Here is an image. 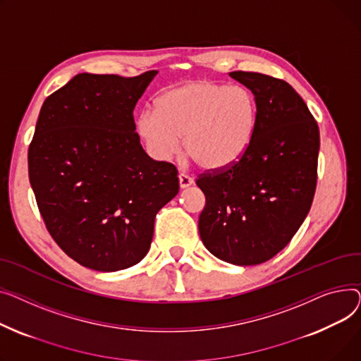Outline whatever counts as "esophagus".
<instances>
[{
	"label": "esophagus",
	"instance_id": "esophagus-1",
	"mask_svg": "<svg viewBox=\"0 0 361 361\" xmlns=\"http://www.w3.org/2000/svg\"><path fill=\"white\" fill-rule=\"evenodd\" d=\"M178 178H179V186L183 189V188H188V186H190L194 183V179L190 178V176H188V175H185V173H179L178 175Z\"/></svg>",
	"mask_w": 361,
	"mask_h": 361
}]
</instances>
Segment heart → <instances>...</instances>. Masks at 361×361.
<instances>
[{"label": "heart", "instance_id": "1", "mask_svg": "<svg viewBox=\"0 0 361 361\" xmlns=\"http://www.w3.org/2000/svg\"><path fill=\"white\" fill-rule=\"evenodd\" d=\"M156 112L144 111L137 128L148 152L171 159L179 138L188 159L204 171H224L247 152L258 119L255 94L242 86L208 80L188 81L156 100Z\"/></svg>", "mask_w": 361, "mask_h": 361}]
</instances>
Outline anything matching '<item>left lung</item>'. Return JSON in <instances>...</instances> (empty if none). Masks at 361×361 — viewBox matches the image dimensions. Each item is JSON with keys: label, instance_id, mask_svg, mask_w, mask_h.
I'll use <instances>...</instances> for the list:
<instances>
[{"label": "left lung", "instance_id": "1", "mask_svg": "<svg viewBox=\"0 0 361 361\" xmlns=\"http://www.w3.org/2000/svg\"><path fill=\"white\" fill-rule=\"evenodd\" d=\"M257 97L258 119L245 156L198 176L205 195L198 228L204 246L233 265L262 264L287 246L316 190L319 128L284 80L233 71Z\"/></svg>", "mask_w": 361, "mask_h": 361}]
</instances>
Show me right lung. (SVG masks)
<instances>
[{
    "label": "right lung",
    "mask_w": 361,
    "mask_h": 361,
    "mask_svg": "<svg viewBox=\"0 0 361 361\" xmlns=\"http://www.w3.org/2000/svg\"><path fill=\"white\" fill-rule=\"evenodd\" d=\"M156 74H77L42 104L30 185L52 239L86 268L138 264L159 209L179 192L176 167L153 160L135 133L134 108Z\"/></svg>",
    "instance_id": "1"
}]
</instances>
